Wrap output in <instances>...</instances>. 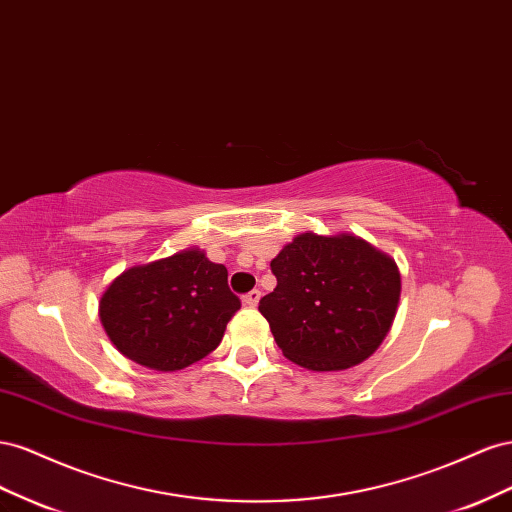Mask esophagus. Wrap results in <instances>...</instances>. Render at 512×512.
Listing matches in <instances>:
<instances>
[{"label":"esophagus","mask_w":512,"mask_h":512,"mask_svg":"<svg viewBox=\"0 0 512 512\" xmlns=\"http://www.w3.org/2000/svg\"><path fill=\"white\" fill-rule=\"evenodd\" d=\"M259 298H261V291H259V289H253V291H248V294L242 296V302H244L246 306H257Z\"/></svg>","instance_id":"1"}]
</instances>
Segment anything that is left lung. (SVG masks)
<instances>
[{"label": "left lung", "mask_w": 512, "mask_h": 512, "mask_svg": "<svg viewBox=\"0 0 512 512\" xmlns=\"http://www.w3.org/2000/svg\"><path fill=\"white\" fill-rule=\"evenodd\" d=\"M276 287L259 300L283 356L343 371L382 345L401 298L394 259L352 233H300L270 261Z\"/></svg>", "instance_id": "8db88e82"}]
</instances>
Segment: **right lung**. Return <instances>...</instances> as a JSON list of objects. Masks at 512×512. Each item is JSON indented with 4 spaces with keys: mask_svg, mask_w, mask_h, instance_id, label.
Returning a JSON list of instances; mask_svg holds the SVG:
<instances>
[{
    "mask_svg": "<svg viewBox=\"0 0 512 512\" xmlns=\"http://www.w3.org/2000/svg\"><path fill=\"white\" fill-rule=\"evenodd\" d=\"M238 309L227 268L186 248L124 270L102 294L98 315L126 358L167 373L214 352Z\"/></svg>",
    "mask_w": 512,
    "mask_h": 512,
    "instance_id": "add662e5",
    "label": "right lung"
}]
</instances>
